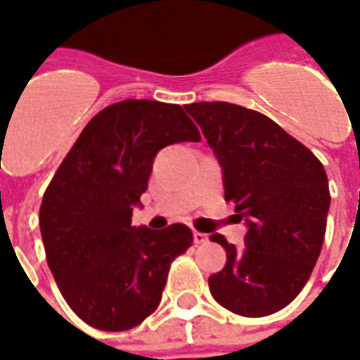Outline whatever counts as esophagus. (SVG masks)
<instances>
[{
	"label": "esophagus",
	"mask_w": 360,
	"mask_h": 360,
	"mask_svg": "<svg viewBox=\"0 0 360 360\" xmlns=\"http://www.w3.org/2000/svg\"><path fill=\"white\" fill-rule=\"evenodd\" d=\"M193 236H194V244H206L207 242V234L200 233V231H194Z\"/></svg>",
	"instance_id": "esophagus-1"
}]
</instances>
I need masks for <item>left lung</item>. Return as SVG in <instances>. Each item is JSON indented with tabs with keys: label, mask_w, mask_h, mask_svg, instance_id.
Listing matches in <instances>:
<instances>
[{
	"label": "left lung",
	"mask_w": 360,
	"mask_h": 360,
	"mask_svg": "<svg viewBox=\"0 0 360 360\" xmlns=\"http://www.w3.org/2000/svg\"><path fill=\"white\" fill-rule=\"evenodd\" d=\"M223 167L225 200L248 233L244 250L212 234L227 263L207 278L219 305L265 316L295 300L321 255L330 207L321 160L278 124L233 103L185 105Z\"/></svg>",
	"instance_id": "8db88e82"
}]
</instances>
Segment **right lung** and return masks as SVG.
I'll use <instances>...</instances> for the list:
<instances>
[{"label": "right lung", "instance_id": "obj_1", "mask_svg": "<svg viewBox=\"0 0 360 360\" xmlns=\"http://www.w3.org/2000/svg\"><path fill=\"white\" fill-rule=\"evenodd\" d=\"M200 141L179 105L126 98L79 133L39 207L45 257L60 294L89 326L122 332L153 315L177 255L193 244L187 225L131 227L154 156Z\"/></svg>", "mask_w": 360, "mask_h": 360}]
</instances>
